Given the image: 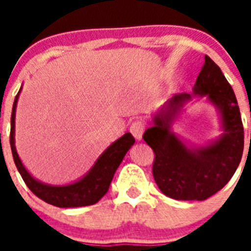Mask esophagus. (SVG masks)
<instances>
[{
	"label": "esophagus",
	"instance_id": "1",
	"mask_svg": "<svg viewBox=\"0 0 251 251\" xmlns=\"http://www.w3.org/2000/svg\"><path fill=\"white\" fill-rule=\"evenodd\" d=\"M143 131H145V122L142 121V120H135L134 122H131V125H130V133L133 134L135 139L141 141Z\"/></svg>",
	"mask_w": 251,
	"mask_h": 251
}]
</instances>
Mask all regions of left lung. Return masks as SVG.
Listing matches in <instances>:
<instances>
[{"label": "left lung", "instance_id": "obj_1", "mask_svg": "<svg viewBox=\"0 0 251 251\" xmlns=\"http://www.w3.org/2000/svg\"><path fill=\"white\" fill-rule=\"evenodd\" d=\"M194 92L207 95L220 108L226 133L214 145L190 150L169 131L172 118L190 99L176 95L156 114L155 125L146 130L143 139L155 153L152 175L155 182L169 198L179 201H204L222 190L237 169L244 152V125L237 99L220 68L204 56ZM251 138V134H250Z\"/></svg>", "mask_w": 251, "mask_h": 251}]
</instances>
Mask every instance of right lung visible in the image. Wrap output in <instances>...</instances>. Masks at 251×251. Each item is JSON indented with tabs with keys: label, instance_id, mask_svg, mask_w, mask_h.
Segmentation results:
<instances>
[{
	"label": "right lung",
	"instance_id": "right-lung-1",
	"mask_svg": "<svg viewBox=\"0 0 251 251\" xmlns=\"http://www.w3.org/2000/svg\"><path fill=\"white\" fill-rule=\"evenodd\" d=\"M18 96H15L11 112V129H10V146L13 152L14 163L17 165L18 171L21 173L22 178L28 186V189L36 195L37 198L43 199L44 202L53 204L56 207H83L91 206L98 203L105 195L109 189V185L113 178L114 172L117 171L118 165L121 164L122 159L129 151V149L134 145V137L130 133H126L124 137L114 142L105 150V152L99 157L95 163L94 168L90 173L83 178L72 185L66 186H50L45 185L31 177L28 172L22 164L21 159L18 156L15 145H14V122H15V106H17Z\"/></svg>",
	"mask_w": 251,
	"mask_h": 251
}]
</instances>
